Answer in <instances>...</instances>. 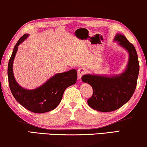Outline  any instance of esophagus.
<instances>
[{
  "label": "esophagus",
  "mask_w": 147,
  "mask_h": 147,
  "mask_svg": "<svg viewBox=\"0 0 147 147\" xmlns=\"http://www.w3.org/2000/svg\"><path fill=\"white\" fill-rule=\"evenodd\" d=\"M86 72H87V71H86V68L85 67H80L79 69H78V78H81L82 76H84V74H86Z\"/></svg>",
  "instance_id": "obj_1"
}]
</instances>
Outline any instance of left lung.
Here are the masks:
<instances>
[{
	"instance_id": "left-lung-1",
	"label": "left lung",
	"mask_w": 147,
	"mask_h": 147,
	"mask_svg": "<svg viewBox=\"0 0 147 147\" xmlns=\"http://www.w3.org/2000/svg\"><path fill=\"white\" fill-rule=\"evenodd\" d=\"M114 39L129 53L126 71L113 77L87 74L82 78L93 89L92 97L88 100V105L100 112H112L122 107L131 98L136 87L139 63L135 47L122 35L118 34Z\"/></svg>"
}]
</instances>
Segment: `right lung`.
<instances>
[{"label":"right lung","instance_id":"add662e5","mask_svg":"<svg viewBox=\"0 0 147 147\" xmlns=\"http://www.w3.org/2000/svg\"><path fill=\"white\" fill-rule=\"evenodd\" d=\"M27 37V34H25L19 39L9 59L7 72L9 88L15 100L24 108L34 113H45L55 109L61 102L66 88L76 84L77 71L71 69L56 74L35 90H29L21 87L14 78L13 63L18 46Z\"/></svg>","mask_w":147,"mask_h":147}]
</instances>
